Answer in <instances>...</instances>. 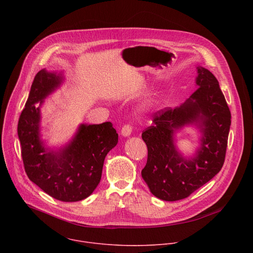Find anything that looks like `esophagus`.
I'll return each instance as SVG.
<instances>
[{"mask_svg": "<svg viewBox=\"0 0 253 253\" xmlns=\"http://www.w3.org/2000/svg\"><path fill=\"white\" fill-rule=\"evenodd\" d=\"M131 133H132V127H131L129 124L124 125V126L122 127V129H121V135H122L123 137H129V136L131 135Z\"/></svg>", "mask_w": 253, "mask_h": 253, "instance_id": "esophagus-1", "label": "esophagus"}]
</instances>
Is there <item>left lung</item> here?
Masks as SVG:
<instances>
[{"label":"left lung","instance_id":"8db88e82","mask_svg":"<svg viewBox=\"0 0 253 253\" xmlns=\"http://www.w3.org/2000/svg\"><path fill=\"white\" fill-rule=\"evenodd\" d=\"M196 90L180 106L154 114L153 124L142 133L148 158L141 171L151 193L165 201L188 197L217 174L223 166L231 114L219 83L211 72L196 67ZM193 126L200 146L184 157L175 146V133Z\"/></svg>","mask_w":253,"mask_h":253}]
</instances>
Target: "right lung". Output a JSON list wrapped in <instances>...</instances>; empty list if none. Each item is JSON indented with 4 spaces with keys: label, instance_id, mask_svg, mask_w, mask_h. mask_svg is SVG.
Here are the masks:
<instances>
[{
    "label": "right lung",
    "instance_id": "obj_1",
    "mask_svg": "<svg viewBox=\"0 0 253 253\" xmlns=\"http://www.w3.org/2000/svg\"><path fill=\"white\" fill-rule=\"evenodd\" d=\"M64 81L61 72H38L19 119L18 137L31 181L55 199L76 202L98 186L105 157L117 145L118 134L111 122L82 123L65 145L47 146L41 134V107Z\"/></svg>",
    "mask_w": 253,
    "mask_h": 253
}]
</instances>
